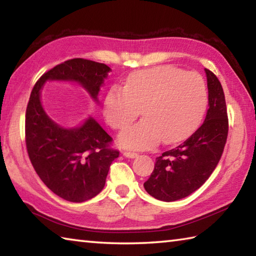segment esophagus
Instances as JSON below:
<instances>
[{
	"label": "esophagus",
	"mask_w": 256,
	"mask_h": 256,
	"mask_svg": "<svg viewBox=\"0 0 256 256\" xmlns=\"http://www.w3.org/2000/svg\"><path fill=\"white\" fill-rule=\"evenodd\" d=\"M124 156H125V157H128V158H136L138 156V154L132 152V151H125Z\"/></svg>",
	"instance_id": "obj_1"
}]
</instances>
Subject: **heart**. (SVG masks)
<instances>
[{"label": "heart", "instance_id": "obj_1", "mask_svg": "<svg viewBox=\"0 0 256 256\" xmlns=\"http://www.w3.org/2000/svg\"><path fill=\"white\" fill-rule=\"evenodd\" d=\"M208 90L203 78L172 66L133 72L123 89L110 88L104 100L107 123L123 130L140 115L144 118L120 134V144L131 149H150L162 138L176 144L188 138L204 116Z\"/></svg>", "mask_w": 256, "mask_h": 256}]
</instances>
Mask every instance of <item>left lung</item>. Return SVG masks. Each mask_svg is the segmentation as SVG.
<instances>
[{
	"instance_id": "obj_1",
	"label": "left lung",
	"mask_w": 256,
	"mask_h": 256,
	"mask_svg": "<svg viewBox=\"0 0 256 256\" xmlns=\"http://www.w3.org/2000/svg\"><path fill=\"white\" fill-rule=\"evenodd\" d=\"M209 108L206 120L184 144L156 158L144 188L160 201L188 196L206 183L222 158L228 136V115L222 84L206 68Z\"/></svg>"
}]
</instances>
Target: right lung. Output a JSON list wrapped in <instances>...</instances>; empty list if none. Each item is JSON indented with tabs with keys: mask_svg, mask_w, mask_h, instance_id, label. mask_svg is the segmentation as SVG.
<instances>
[{
	"mask_svg": "<svg viewBox=\"0 0 256 256\" xmlns=\"http://www.w3.org/2000/svg\"><path fill=\"white\" fill-rule=\"evenodd\" d=\"M110 68L84 58H72L50 68L34 84L26 110V146L40 178L56 196L70 202L96 196L105 186L112 160L120 151L94 118L79 128H64L53 122L40 102L47 80H72L97 96Z\"/></svg>",
	"mask_w": 256,
	"mask_h": 256,
	"instance_id": "1",
	"label": "right lung"
}]
</instances>
